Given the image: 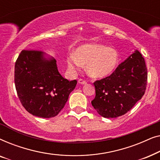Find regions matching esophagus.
<instances>
[{"label":"esophagus","mask_w":160,"mask_h":160,"mask_svg":"<svg viewBox=\"0 0 160 160\" xmlns=\"http://www.w3.org/2000/svg\"><path fill=\"white\" fill-rule=\"evenodd\" d=\"M78 82L81 84H87V81L84 80V79H82V78H80V79H78Z\"/></svg>","instance_id":"obj_1"}]
</instances>
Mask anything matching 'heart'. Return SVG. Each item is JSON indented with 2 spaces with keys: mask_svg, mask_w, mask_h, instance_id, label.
<instances>
[{
  "mask_svg": "<svg viewBox=\"0 0 160 160\" xmlns=\"http://www.w3.org/2000/svg\"><path fill=\"white\" fill-rule=\"evenodd\" d=\"M71 71H76L87 65L86 71L90 77L100 78L111 75L119 63V55L115 49L98 43L78 47L67 60Z\"/></svg>",
  "mask_w": 160,
  "mask_h": 160,
  "instance_id": "heart-1",
  "label": "heart"
}]
</instances>
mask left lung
Returning <instances> with one entry per match:
<instances>
[{
	"label": "left lung",
	"mask_w": 160,
	"mask_h": 160,
	"mask_svg": "<svg viewBox=\"0 0 160 160\" xmlns=\"http://www.w3.org/2000/svg\"><path fill=\"white\" fill-rule=\"evenodd\" d=\"M147 76L144 58L135 50L110 76L94 82L95 98L92 105L105 118L125 114L145 93Z\"/></svg>",
	"instance_id": "1"
}]
</instances>
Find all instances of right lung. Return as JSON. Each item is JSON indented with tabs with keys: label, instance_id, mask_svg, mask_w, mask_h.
Returning <instances> with one entry per match:
<instances>
[{
	"label": "right lung",
	"instance_id": "add662e5",
	"mask_svg": "<svg viewBox=\"0 0 160 160\" xmlns=\"http://www.w3.org/2000/svg\"><path fill=\"white\" fill-rule=\"evenodd\" d=\"M14 83L26 111L41 118L55 117L63 108L77 81L59 73L56 60L36 50H22L15 62Z\"/></svg>",
	"mask_w": 160,
	"mask_h": 160
}]
</instances>
